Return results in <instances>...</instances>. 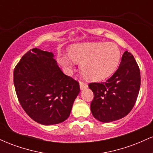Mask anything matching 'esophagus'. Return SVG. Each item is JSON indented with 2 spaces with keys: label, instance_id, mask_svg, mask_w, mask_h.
<instances>
[{
  "label": "esophagus",
  "instance_id": "obj_1",
  "mask_svg": "<svg viewBox=\"0 0 153 153\" xmlns=\"http://www.w3.org/2000/svg\"><path fill=\"white\" fill-rule=\"evenodd\" d=\"M80 89H81V90H83V89L87 88L88 85L86 83H85V82L80 81Z\"/></svg>",
  "mask_w": 153,
  "mask_h": 153
}]
</instances>
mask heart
<instances>
[{
	"label": "heart",
	"mask_w": 153,
	"mask_h": 153,
	"mask_svg": "<svg viewBox=\"0 0 153 153\" xmlns=\"http://www.w3.org/2000/svg\"><path fill=\"white\" fill-rule=\"evenodd\" d=\"M70 57L58 54V61L68 72L73 71L75 63H81L80 70L91 80H102L113 74L119 65L121 52L112 42H86L74 45L68 51Z\"/></svg>",
	"instance_id": "obj_1"
}]
</instances>
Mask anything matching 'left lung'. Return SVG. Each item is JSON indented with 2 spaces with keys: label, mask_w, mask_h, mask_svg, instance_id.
<instances>
[{
  "label": "left lung",
  "mask_w": 153,
  "mask_h": 153,
  "mask_svg": "<svg viewBox=\"0 0 153 153\" xmlns=\"http://www.w3.org/2000/svg\"><path fill=\"white\" fill-rule=\"evenodd\" d=\"M140 71L134 56L125 51L117 71L106 82H91L94 93L91 113L101 122H110L126 117L132 108L140 88Z\"/></svg>",
  "instance_id": "left-lung-1"
}]
</instances>
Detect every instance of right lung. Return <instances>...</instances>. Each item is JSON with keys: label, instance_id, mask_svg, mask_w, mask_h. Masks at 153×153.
I'll return each instance as SVG.
<instances>
[{"label": "right lung", "instance_id": "add662e5", "mask_svg": "<svg viewBox=\"0 0 153 153\" xmlns=\"http://www.w3.org/2000/svg\"><path fill=\"white\" fill-rule=\"evenodd\" d=\"M13 82L21 106L35 122L52 125L69 117L79 82L65 75L52 52L34 48L15 67Z\"/></svg>", "mask_w": 153, "mask_h": 153}]
</instances>
